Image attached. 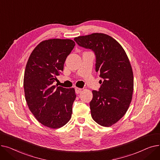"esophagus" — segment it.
I'll return each instance as SVG.
<instances>
[{"instance_id": "1", "label": "esophagus", "mask_w": 160, "mask_h": 160, "mask_svg": "<svg viewBox=\"0 0 160 160\" xmlns=\"http://www.w3.org/2000/svg\"><path fill=\"white\" fill-rule=\"evenodd\" d=\"M75 91H76V93L77 94H79L82 92V89L81 88H75Z\"/></svg>"}]
</instances>
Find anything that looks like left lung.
<instances>
[{
  "instance_id": "obj_1",
  "label": "left lung",
  "mask_w": 160,
  "mask_h": 160,
  "mask_svg": "<svg viewBox=\"0 0 160 160\" xmlns=\"http://www.w3.org/2000/svg\"><path fill=\"white\" fill-rule=\"evenodd\" d=\"M74 40L95 52V70L104 81L98 91H92L91 114L98 124L111 127L124 115L132 101L133 76L129 59L118 42L105 33H94Z\"/></svg>"
}]
</instances>
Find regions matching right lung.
Here are the masks:
<instances>
[{"mask_svg": "<svg viewBox=\"0 0 160 160\" xmlns=\"http://www.w3.org/2000/svg\"><path fill=\"white\" fill-rule=\"evenodd\" d=\"M74 46L71 39L43 41L33 50L26 65L23 85L27 105L36 119L50 128H61L71 118L75 90L54 82Z\"/></svg>", "mask_w": 160, "mask_h": 160, "instance_id": "obj_1", "label": "right lung"}]
</instances>
